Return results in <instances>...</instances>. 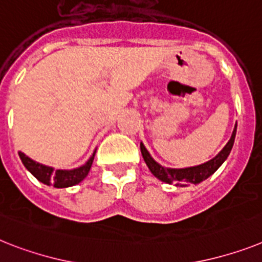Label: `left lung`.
Segmentation results:
<instances>
[{
    "label": "left lung",
    "mask_w": 262,
    "mask_h": 262,
    "mask_svg": "<svg viewBox=\"0 0 262 262\" xmlns=\"http://www.w3.org/2000/svg\"><path fill=\"white\" fill-rule=\"evenodd\" d=\"M236 132L237 124L234 125V129H233V133L230 136V140L228 141V144L224 146L223 150L220 151L216 157H213L212 160L204 162L201 165L189 166V168H165V166H162L161 164H158L155 158L151 157L150 153L148 151V149L145 148V145L142 142L140 144V148H141L142 157H144V161L148 165L149 170L160 181L166 182V184H173L176 186H188L192 185V184L195 185V184H200V182L208 179V177H210L224 164V161L228 158V156H229L230 150L233 148L234 138H236Z\"/></svg>",
    "instance_id": "left-lung-1"
}]
</instances>
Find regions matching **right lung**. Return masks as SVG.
<instances>
[{"instance_id": "1", "label": "right lung", "mask_w": 262, "mask_h": 262, "mask_svg": "<svg viewBox=\"0 0 262 262\" xmlns=\"http://www.w3.org/2000/svg\"><path fill=\"white\" fill-rule=\"evenodd\" d=\"M19 158L23 161L24 166H25L30 173H32L39 182H42L45 185H53L56 188H69V186L77 185L80 184L89 173L92 164H93L94 156H96V150L93 151V155L90 156V158L86 162L76 169H70V170H65V169H54L52 166H46V165L36 162L30 157L18 151Z\"/></svg>"}]
</instances>
